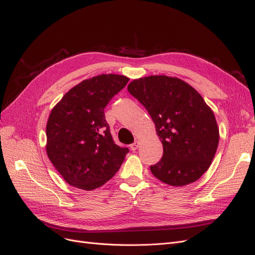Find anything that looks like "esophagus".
Listing matches in <instances>:
<instances>
[{
	"label": "esophagus",
	"instance_id": "obj_1",
	"mask_svg": "<svg viewBox=\"0 0 255 255\" xmlns=\"http://www.w3.org/2000/svg\"><path fill=\"white\" fill-rule=\"evenodd\" d=\"M138 145H139V142H138L137 140L135 141V142H133L132 144L129 145V148H130V150L132 151H135V150H137V148H138Z\"/></svg>",
	"mask_w": 255,
	"mask_h": 255
}]
</instances>
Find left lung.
Segmentation results:
<instances>
[{
    "instance_id": "obj_1",
    "label": "left lung",
    "mask_w": 255,
    "mask_h": 255,
    "mask_svg": "<svg viewBox=\"0 0 255 255\" xmlns=\"http://www.w3.org/2000/svg\"><path fill=\"white\" fill-rule=\"evenodd\" d=\"M130 95L148 111L163 143L152 174L171 186L199 180L210 168L219 142L214 113L190 85L176 78L151 75L130 82Z\"/></svg>"
}]
</instances>
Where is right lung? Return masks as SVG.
I'll list each match as a JSON object with an SVG mask.
<instances>
[{"label":"right lung","mask_w":255,"mask_h":255,"mask_svg":"<svg viewBox=\"0 0 255 255\" xmlns=\"http://www.w3.org/2000/svg\"><path fill=\"white\" fill-rule=\"evenodd\" d=\"M128 78L102 74L69 90L52 110L47 125V153L65 181L76 188L102 186L119 170L128 148L116 144L104 109Z\"/></svg>","instance_id":"1"}]
</instances>
